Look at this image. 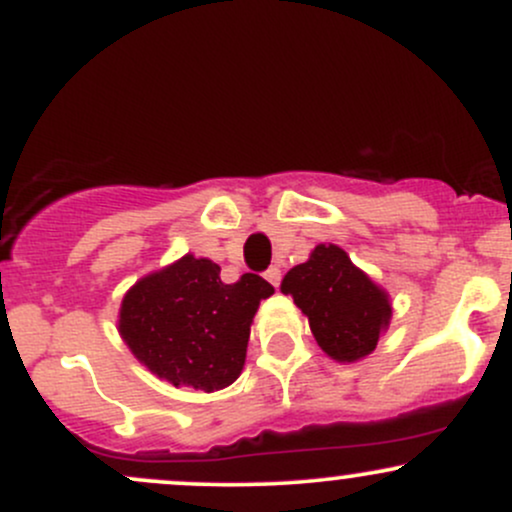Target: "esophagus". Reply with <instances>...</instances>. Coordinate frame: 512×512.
<instances>
[{
	"label": "esophagus",
	"mask_w": 512,
	"mask_h": 512,
	"mask_svg": "<svg viewBox=\"0 0 512 512\" xmlns=\"http://www.w3.org/2000/svg\"><path fill=\"white\" fill-rule=\"evenodd\" d=\"M264 279H267L269 284L279 289V284H281V267H276V264H274V267H269L267 272H264Z\"/></svg>",
	"instance_id": "esophagus-1"
}]
</instances>
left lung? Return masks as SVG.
Here are the masks:
<instances>
[{"instance_id": "1", "label": "left lung", "mask_w": 512, "mask_h": 512, "mask_svg": "<svg viewBox=\"0 0 512 512\" xmlns=\"http://www.w3.org/2000/svg\"><path fill=\"white\" fill-rule=\"evenodd\" d=\"M281 291L308 315L317 344L334 361L368 356L392 315L385 291L337 245H317L308 262L284 276Z\"/></svg>"}]
</instances>
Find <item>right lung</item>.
<instances>
[{
	"label": "right lung",
	"instance_id": "1",
	"mask_svg": "<svg viewBox=\"0 0 512 512\" xmlns=\"http://www.w3.org/2000/svg\"><path fill=\"white\" fill-rule=\"evenodd\" d=\"M219 272V264L185 255L122 298V339L170 385L214 392L243 370L252 317L274 289L257 274L223 284Z\"/></svg>",
	"mask_w": 512,
	"mask_h": 512
}]
</instances>
